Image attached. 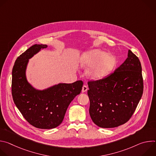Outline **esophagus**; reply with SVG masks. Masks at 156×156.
Returning a JSON list of instances; mask_svg holds the SVG:
<instances>
[{
  "instance_id": "34e87169",
  "label": "esophagus",
  "mask_w": 156,
  "mask_h": 156,
  "mask_svg": "<svg viewBox=\"0 0 156 156\" xmlns=\"http://www.w3.org/2000/svg\"><path fill=\"white\" fill-rule=\"evenodd\" d=\"M88 90V87H87V86L86 84H84L83 87H82V92L83 93H84V92H86Z\"/></svg>"
}]
</instances>
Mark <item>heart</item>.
Returning <instances> with one entry per match:
<instances>
[{
  "instance_id": "obj_1",
  "label": "heart",
  "mask_w": 156,
  "mask_h": 156,
  "mask_svg": "<svg viewBox=\"0 0 156 156\" xmlns=\"http://www.w3.org/2000/svg\"><path fill=\"white\" fill-rule=\"evenodd\" d=\"M83 67L93 65L87 71V75L93 79H99L106 76L115 65V58L104 51L94 49L84 53L80 60Z\"/></svg>"
}]
</instances>
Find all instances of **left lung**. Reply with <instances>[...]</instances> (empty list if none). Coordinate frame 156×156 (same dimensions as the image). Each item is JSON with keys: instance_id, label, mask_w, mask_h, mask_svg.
<instances>
[{"instance_id": "obj_1", "label": "left lung", "mask_w": 156, "mask_h": 156, "mask_svg": "<svg viewBox=\"0 0 156 156\" xmlns=\"http://www.w3.org/2000/svg\"><path fill=\"white\" fill-rule=\"evenodd\" d=\"M87 84L93 122L101 128L117 127L129 120L142 97L140 61L128 50L127 58L114 73Z\"/></svg>"}]
</instances>
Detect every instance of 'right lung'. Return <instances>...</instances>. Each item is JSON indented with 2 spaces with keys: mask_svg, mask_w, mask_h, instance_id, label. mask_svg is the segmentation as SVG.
Listing matches in <instances>:
<instances>
[{
  "mask_svg": "<svg viewBox=\"0 0 156 156\" xmlns=\"http://www.w3.org/2000/svg\"><path fill=\"white\" fill-rule=\"evenodd\" d=\"M47 45L34 44L15 60L12 69V94L20 112L31 125L41 129H52L63 121L70 102L82 90L83 83H59L44 90H37L27 81L28 60Z\"/></svg>",
  "mask_w": 156,
  "mask_h": 156,
  "instance_id": "1",
  "label": "right lung"
}]
</instances>
